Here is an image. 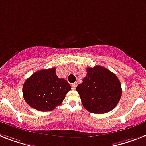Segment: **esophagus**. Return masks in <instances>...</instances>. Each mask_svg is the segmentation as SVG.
I'll return each instance as SVG.
<instances>
[{"mask_svg":"<svg viewBox=\"0 0 146 146\" xmlns=\"http://www.w3.org/2000/svg\"><path fill=\"white\" fill-rule=\"evenodd\" d=\"M77 86V83L76 82V83H73L72 84V85H71V87H72V89H76V88Z\"/></svg>","mask_w":146,"mask_h":146,"instance_id":"1","label":"esophagus"}]
</instances>
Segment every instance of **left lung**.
Here are the masks:
<instances>
[{"label": "left lung", "mask_w": 146, "mask_h": 146, "mask_svg": "<svg viewBox=\"0 0 146 146\" xmlns=\"http://www.w3.org/2000/svg\"><path fill=\"white\" fill-rule=\"evenodd\" d=\"M76 91L84 107L94 114H104L117 106L121 97V85L115 73L101 66L88 67L87 75Z\"/></svg>", "instance_id": "obj_1"}]
</instances>
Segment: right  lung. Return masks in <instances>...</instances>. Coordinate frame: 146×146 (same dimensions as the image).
<instances>
[{"instance_id":"add662e5","label":"right lung","mask_w":146,"mask_h":146,"mask_svg":"<svg viewBox=\"0 0 146 146\" xmlns=\"http://www.w3.org/2000/svg\"><path fill=\"white\" fill-rule=\"evenodd\" d=\"M70 90V84L64 79H59L54 67L33 73L22 88L26 103L41 112L52 111L59 106Z\"/></svg>"}]
</instances>
